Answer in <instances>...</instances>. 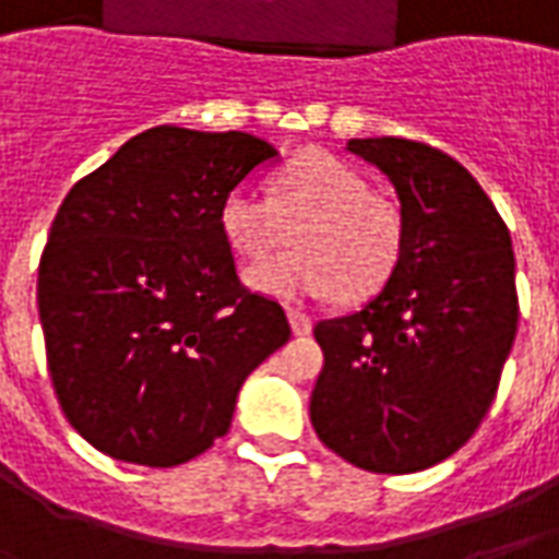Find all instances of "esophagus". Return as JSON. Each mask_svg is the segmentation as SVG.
I'll return each instance as SVG.
<instances>
[{
	"label": "esophagus",
	"mask_w": 559,
	"mask_h": 559,
	"mask_svg": "<svg viewBox=\"0 0 559 559\" xmlns=\"http://www.w3.org/2000/svg\"><path fill=\"white\" fill-rule=\"evenodd\" d=\"M287 317H290V326L296 335H308L311 332V317L299 311V308H287Z\"/></svg>",
	"instance_id": "34e87169"
}]
</instances>
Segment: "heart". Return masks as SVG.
I'll list each match as a JSON object with an SVG mask.
<instances>
[{
  "instance_id": "obj_1",
  "label": "heart",
  "mask_w": 559,
  "mask_h": 559,
  "mask_svg": "<svg viewBox=\"0 0 559 559\" xmlns=\"http://www.w3.org/2000/svg\"><path fill=\"white\" fill-rule=\"evenodd\" d=\"M221 230L242 257H266L290 239L296 251L269 257L245 272L263 296H329L356 302L377 293L395 272L404 224L371 185L329 152H311L281 173L275 194L236 185L221 203Z\"/></svg>"
}]
</instances>
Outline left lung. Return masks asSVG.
Segmentation results:
<instances>
[{"mask_svg":"<svg viewBox=\"0 0 559 559\" xmlns=\"http://www.w3.org/2000/svg\"><path fill=\"white\" fill-rule=\"evenodd\" d=\"M386 176L404 248L383 290L320 320L317 437L356 467L416 473L479 428L518 332L515 254L503 218L455 158L404 138L347 140Z\"/></svg>","mask_w":559,"mask_h":559,"instance_id":"8db88e82","label":"left lung"}]
</instances>
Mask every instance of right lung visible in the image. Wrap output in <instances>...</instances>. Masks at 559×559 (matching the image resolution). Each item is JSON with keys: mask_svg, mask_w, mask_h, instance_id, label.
<instances>
[{"mask_svg": "<svg viewBox=\"0 0 559 559\" xmlns=\"http://www.w3.org/2000/svg\"><path fill=\"white\" fill-rule=\"evenodd\" d=\"M275 158L254 134L158 126L68 191L38 314L62 413L104 455L176 467L206 452L245 377L290 341L221 230L227 191Z\"/></svg>", "mask_w": 559, "mask_h": 559, "instance_id": "right-lung-1", "label": "right lung"}]
</instances>
